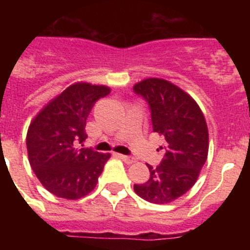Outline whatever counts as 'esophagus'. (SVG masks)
Returning a JSON list of instances; mask_svg holds the SVG:
<instances>
[{"label":"esophagus","mask_w":250,"mask_h":250,"mask_svg":"<svg viewBox=\"0 0 250 250\" xmlns=\"http://www.w3.org/2000/svg\"><path fill=\"white\" fill-rule=\"evenodd\" d=\"M119 158H120L123 161H125L126 164H132V163H135V158H132V156L130 155H119Z\"/></svg>","instance_id":"34e87169"}]
</instances>
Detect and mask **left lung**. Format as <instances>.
Masks as SVG:
<instances>
[{"label": "left lung", "mask_w": 250, "mask_h": 250, "mask_svg": "<svg viewBox=\"0 0 250 250\" xmlns=\"http://www.w3.org/2000/svg\"><path fill=\"white\" fill-rule=\"evenodd\" d=\"M134 92L149 105L152 131L164 136V159L156 167L147 164L150 178L135 184L140 198L167 204L184 195L199 176L209 149L207 121L198 104L178 86L163 79H146Z\"/></svg>", "instance_id": "left-lung-1"}]
</instances>
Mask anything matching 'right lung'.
Wrapping results in <instances>:
<instances>
[{
    "label": "right lung",
    "mask_w": 250,
    "mask_h": 250,
    "mask_svg": "<svg viewBox=\"0 0 250 250\" xmlns=\"http://www.w3.org/2000/svg\"><path fill=\"white\" fill-rule=\"evenodd\" d=\"M109 94L107 86L74 83L31 123L26 138L28 160L41 184L54 195L79 199L98 184L110 154L83 147L85 126L95 103Z\"/></svg>",
    "instance_id": "add662e5"
}]
</instances>
